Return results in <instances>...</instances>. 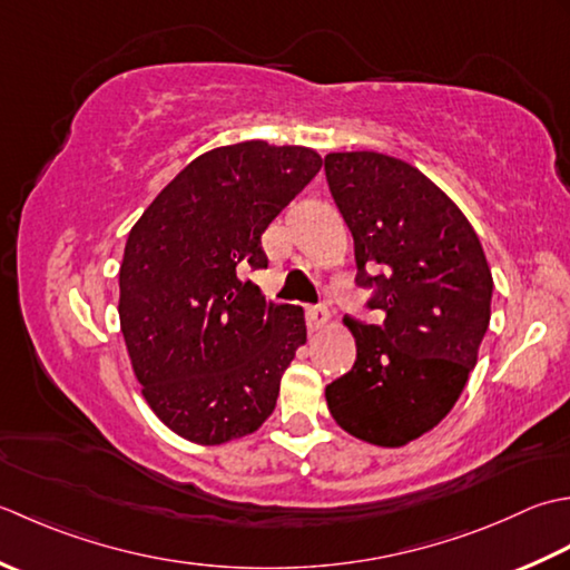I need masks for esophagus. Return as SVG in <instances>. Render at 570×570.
I'll return each mask as SVG.
<instances>
[{
    "instance_id": "esophagus-1",
    "label": "esophagus",
    "mask_w": 570,
    "mask_h": 570,
    "mask_svg": "<svg viewBox=\"0 0 570 570\" xmlns=\"http://www.w3.org/2000/svg\"><path fill=\"white\" fill-rule=\"evenodd\" d=\"M327 322H330L327 307H307V327H309V332L322 330Z\"/></svg>"
}]
</instances>
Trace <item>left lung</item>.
Returning <instances> with one entry per match:
<instances>
[{
  "mask_svg": "<svg viewBox=\"0 0 570 570\" xmlns=\"http://www.w3.org/2000/svg\"><path fill=\"white\" fill-rule=\"evenodd\" d=\"M324 171L354 236L356 283L374 287L381 315L344 320L356 362L324 396L342 431L403 448L443 421L478 364L492 271L458 204L409 161L330 153Z\"/></svg>",
  "mask_w": 570,
  "mask_h": 570,
  "instance_id": "8db88e82",
  "label": "left lung"
}]
</instances>
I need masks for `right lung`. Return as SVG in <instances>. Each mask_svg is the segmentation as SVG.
Instances as JSON below:
<instances>
[{
    "label": "right lung",
    "instance_id": "1",
    "mask_svg": "<svg viewBox=\"0 0 570 570\" xmlns=\"http://www.w3.org/2000/svg\"><path fill=\"white\" fill-rule=\"evenodd\" d=\"M322 157L263 139L208 149L145 208L125 243L120 330L149 409L199 445L250 435L275 411L305 312L265 302L243 268H268L261 236Z\"/></svg>",
    "mask_w": 570,
    "mask_h": 570
}]
</instances>
